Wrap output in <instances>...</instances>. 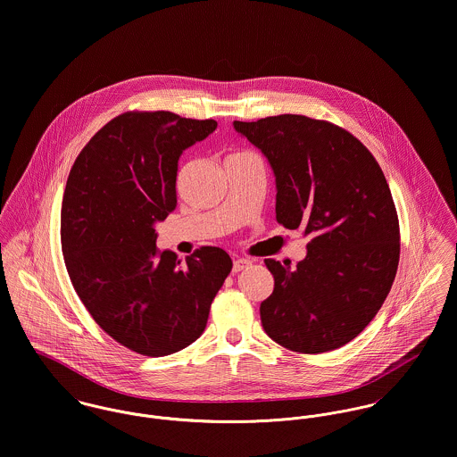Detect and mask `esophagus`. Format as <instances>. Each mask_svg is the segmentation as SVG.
Segmentation results:
<instances>
[{
	"instance_id": "esophagus-1",
	"label": "esophagus",
	"mask_w": 457,
	"mask_h": 457,
	"mask_svg": "<svg viewBox=\"0 0 457 457\" xmlns=\"http://www.w3.org/2000/svg\"><path fill=\"white\" fill-rule=\"evenodd\" d=\"M253 262L249 261V259H237L235 262H233V271L235 273H238V271H242V270H245V268H249Z\"/></svg>"
}]
</instances>
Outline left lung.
I'll use <instances>...</instances> for the list:
<instances>
[{"label":"left lung","instance_id":"1","mask_svg":"<svg viewBox=\"0 0 457 457\" xmlns=\"http://www.w3.org/2000/svg\"><path fill=\"white\" fill-rule=\"evenodd\" d=\"M233 126L268 157L277 222L308 238L293 270L264 259L275 287L259 308L262 328L295 353L335 351L371 322L396 277L400 222L382 168L328 120L284 113Z\"/></svg>","mask_w":457,"mask_h":457}]
</instances>
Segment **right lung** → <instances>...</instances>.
Listing matches in <instances>:
<instances>
[{
    "label": "right lung",
    "mask_w": 457,
    "mask_h": 457,
    "mask_svg": "<svg viewBox=\"0 0 457 457\" xmlns=\"http://www.w3.org/2000/svg\"><path fill=\"white\" fill-rule=\"evenodd\" d=\"M213 119L126 112L87 142L68 175L61 249L91 317L133 353L161 357L204 331L233 268L219 247L182 259L155 247V222L177 206L179 157L213 133Z\"/></svg>",
    "instance_id": "add662e5"
}]
</instances>
